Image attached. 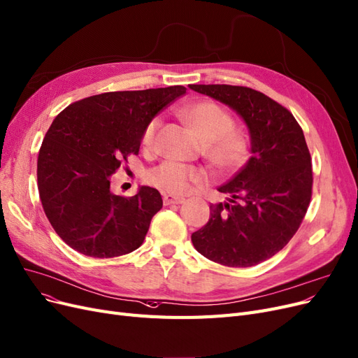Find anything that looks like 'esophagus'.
Wrapping results in <instances>:
<instances>
[{"label": "esophagus", "mask_w": 358, "mask_h": 358, "mask_svg": "<svg viewBox=\"0 0 358 358\" xmlns=\"http://www.w3.org/2000/svg\"><path fill=\"white\" fill-rule=\"evenodd\" d=\"M163 201L166 206H171V204H182L185 201L183 196H176V195H170V194H164L163 195Z\"/></svg>", "instance_id": "esophagus-1"}]
</instances>
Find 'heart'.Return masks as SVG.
Masks as SVG:
<instances>
[{"label":"heart","mask_w":358,"mask_h":358,"mask_svg":"<svg viewBox=\"0 0 358 358\" xmlns=\"http://www.w3.org/2000/svg\"><path fill=\"white\" fill-rule=\"evenodd\" d=\"M203 141V152L210 166L222 175H232L250 162L253 155V141L250 134L236 127V118L228 109L212 101L189 103L180 109ZM162 118L154 117L145 126L141 143L145 150H151ZM152 187L169 194H187L192 187L207 180V173L196 166L176 162H164L152 167L146 173Z\"/></svg>","instance_id":"heart-1"}]
</instances>
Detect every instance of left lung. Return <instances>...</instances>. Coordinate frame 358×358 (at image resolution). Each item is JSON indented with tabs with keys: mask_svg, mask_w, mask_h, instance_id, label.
<instances>
[{
	"mask_svg": "<svg viewBox=\"0 0 358 358\" xmlns=\"http://www.w3.org/2000/svg\"><path fill=\"white\" fill-rule=\"evenodd\" d=\"M231 106L250 130L253 155L210 204V219L191 240L196 252L225 266H255L273 257L299 229L313 195V164L302 127L290 110L243 85L191 84Z\"/></svg>",
	"mask_w": 358,
	"mask_h": 358,
	"instance_id": "8db88e82",
	"label": "left lung"
}]
</instances>
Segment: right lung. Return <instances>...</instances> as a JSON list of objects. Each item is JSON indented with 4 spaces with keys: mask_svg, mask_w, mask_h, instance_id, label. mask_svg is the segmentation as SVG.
I'll return each mask as SVG.
<instances>
[{
    "mask_svg": "<svg viewBox=\"0 0 358 358\" xmlns=\"http://www.w3.org/2000/svg\"><path fill=\"white\" fill-rule=\"evenodd\" d=\"M187 93L183 85L109 92L66 106L41 143L36 179L44 213L69 248L92 257H115L143 243L159 192H110V176L138 155L145 126Z\"/></svg>",
    "mask_w": 358,
    "mask_h": 358,
    "instance_id": "right-lung-1",
    "label": "right lung"
}]
</instances>
